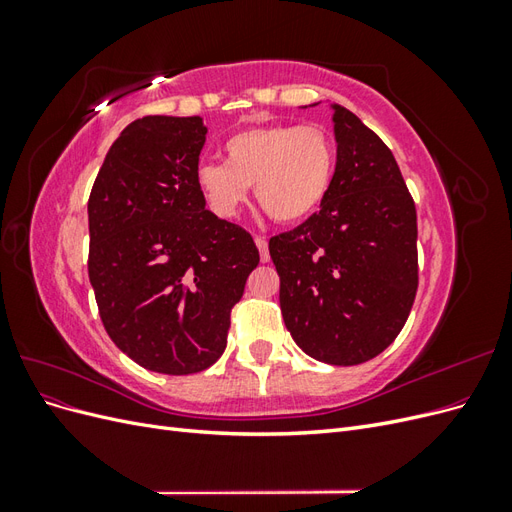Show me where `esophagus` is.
<instances>
[{"label":"esophagus","instance_id":"34e87169","mask_svg":"<svg viewBox=\"0 0 512 512\" xmlns=\"http://www.w3.org/2000/svg\"><path fill=\"white\" fill-rule=\"evenodd\" d=\"M254 241H256V247H258V252H260V260L262 262H269L271 256H269V243H267V239L265 237H256Z\"/></svg>","mask_w":512,"mask_h":512}]
</instances>
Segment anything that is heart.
Masks as SVG:
<instances>
[{"label":"heart","instance_id":"obj_1","mask_svg":"<svg viewBox=\"0 0 512 512\" xmlns=\"http://www.w3.org/2000/svg\"><path fill=\"white\" fill-rule=\"evenodd\" d=\"M226 162L205 160L194 170L196 188L213 215L230 220L247 203L252 185L273 220H307L327 198L335 149L318 126L271 123L239 130L226 138Z\"/></svg>","mask_w":512,"mask_h":512}]
</instances>
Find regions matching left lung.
I'll return each mask as SVG.
<instances>
[{"label": "left lung", "mask_w": 512, "mask_h": 512, "mask_svg": "<svg viewBox=\"0 0 512 512\" xmlns=\"http://www.w3.org/2000/svg\"><path fill=\"white\" fill-rule=\"evenodd\" d=\"M337 162L320 211L269 241L297 346L329 365L374 359L404 329L418 286L416 209L376 132L331 104Z\"/></svg>", "instance_id": "8db88e82"}]
</instances>
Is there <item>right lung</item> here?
Listing matches in <instances>:
<instances>
[{
  "mask_svg": "<svg viewBox=\"0 0 512 512\" xmlns=\"http://www.w3.org/2000/svg\"><path fill=\"white\" fill-rule=\"evenodd\" d=\"M200 117L149 115L108 149L89 194V282L108 337L134 363L196 374L226 350L230 309L258 267L241 226L205 209Z\"/></svg>",
  "mask_w": 512,
  "mask_h": 512,
  "instance_id": "1",
  "label": "right lung"
}]
</instances>
